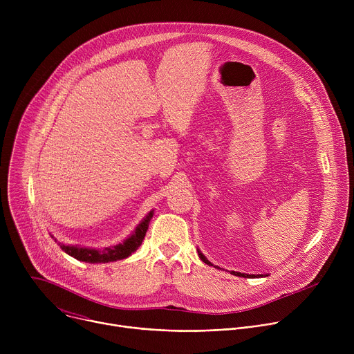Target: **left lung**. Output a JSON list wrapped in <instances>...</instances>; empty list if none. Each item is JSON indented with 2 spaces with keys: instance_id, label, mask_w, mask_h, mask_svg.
I'll return each mask as SVG.
<instances>
[{
  "instance_id": "8db88e82",
  "label": "left lung",
  "mask_w": 354,
  "mask_h": 354,
  "mask_svg": "<svg viewBox=\"0 0 354 354\" xmlns=\"http://www.w3.org/2000/svg\"><path fill=\"white\" fill-rule=\"evenodd\" d=\"M197 252H198V258L203 261L205 263H207V265H210L212 266V262H209L207 259H206V257L201 254V252L197 249ZM231 274H234V276H239V277H262V274H245V273H239V272H231Z\"/></svg>"
}]
</instances>
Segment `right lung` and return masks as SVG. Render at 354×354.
I'll return each instance as SVG.
<instances>
[{
	"label": "right lung",
	"mask_w": 354,
	"mask_h": 354,
	"mask_svg": "<svg viewBox=\"0 0 354 354\" xmlns=\"http://www.w3.org/2000/svg\"><path fill=\"white\" fill-rule=\"evenodd\" d=\"M153 216H154V212H149L127 239H124L122 243H118L111 248L92 249V248H84V246H77V245H66L62 242H59V245L66 252V254L75 258L77 261L86 262V263H108V262L126 259L141 245V242L145 236V232L148 230V224H149L151 218H153Z\"/></svg>",
	"instance_id": "add662e5"
}]
</instances>
